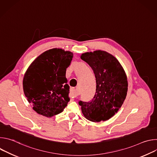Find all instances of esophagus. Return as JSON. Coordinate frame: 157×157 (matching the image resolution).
<instances>
[{
  "label": "esophagus",
  "instance_id": "1",
  "mask_svg": "<svg viewBox=\"0 0 157 157\" xmlns=\"http://www.w3.org/2000/svg\"><path fill=\"white\" fill-rule=\"evenodd\" d=\"M78 96V93H77V92H76V89L74 88V87H71V89H70V96L71 98H76Z\"/></svg>",
  "mask_w": 157,
  "mask_h": 157
}]
</instances>
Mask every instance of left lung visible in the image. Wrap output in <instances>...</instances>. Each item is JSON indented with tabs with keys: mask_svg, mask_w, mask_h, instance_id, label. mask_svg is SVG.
<instances>
[{
	"mask_svg": "<svg viewBox=\"0 0 157 157\" xmlns=\"http://www.w3.org/2000/svg\"><path fill=\"white\" fill-rule=\"evenodd\" d=\"M81 59L92 68L96 78V92L88 102L79 101L84 117L90 121H105L121 107L127 92V79L118 60L101 50L82 54Z\"/></svg>",
	"mask_w": 157,
	"mask_h": 157,
	"instance_id": "obj_1",
	"label": "left lung"
}]
</instances>
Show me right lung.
<instances>
[{
  "mask_svg": "<svg viewBox=\"0 0 157 157\" xmlns=\"http://www.w3.org/2000/svg\"><path fill=\"white\" fill-rule=\"evenodd\" d=\"M73 53L53 48L40 55L27 70L23 81L24 94L33 109L51 117L64 110L70 101L66 78Z\"/></svg>",
  "mask_w": 157,
  "mask_h": 157,
  "instance_id": "1",
  "label": "right lung"
}]
</instances>
